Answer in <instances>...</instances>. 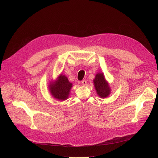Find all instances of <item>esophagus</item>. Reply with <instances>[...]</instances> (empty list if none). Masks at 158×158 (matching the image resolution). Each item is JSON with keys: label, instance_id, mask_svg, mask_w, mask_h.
Returning <instances> with one entry per match:
<instances>
[{"label": "esophagus", "instance_id": "34e87169", "mask_svg": "<svg viewBox=\"0 0 158 158\" xmlns=\"http://www.w3.org/2000/svg\"><path fill=\"white\" fill-rule=\"evenodd\" d=\"M81 84H82V85H85L86 84H87V81L86 80H82V81H81Z\"/></svg>", "mask_w": 158, "mask_h": 158}]
</instances>
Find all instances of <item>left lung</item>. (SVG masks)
I'll return each instance as SVG.
<instances>
[{"instance_id": "obj_1", "label": "left lung", "mask_w": 158, "mask_h": 158, "mask_svg": "<svg viewBox=\"0 0 158 158\" xmlns=\"http://www.w3.org/2000/svg\"><path fill=\"white\" fill-rule=\"evenodd\" d=\"M94 83L96 92L101 98H105L109 95L110 90L102 73H99L96 75Z\"/></svg>"}]
</instances>
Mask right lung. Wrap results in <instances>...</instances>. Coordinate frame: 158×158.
Returning a JSON list of instances; mask_svg holds the SVG:
<instances>
[{
	"instance_id": "right-lung-1",
	"label": "right lung",
	"mask_w": 158,
	"mask_h": 158,
	"mask_svg": "<svg viewBox=\"0 0 158 158\" xmlns=\"http://www.w3.org/2000/svg\"><path fill=\"white\" fill-rule=\"evenodd\" d=\"M50 85V91L52 95L56 99L59 100H65L69 94L70 89L72 87V84L65 76L60 75L58 80Z\"/></svg>"
}]
</instances>
